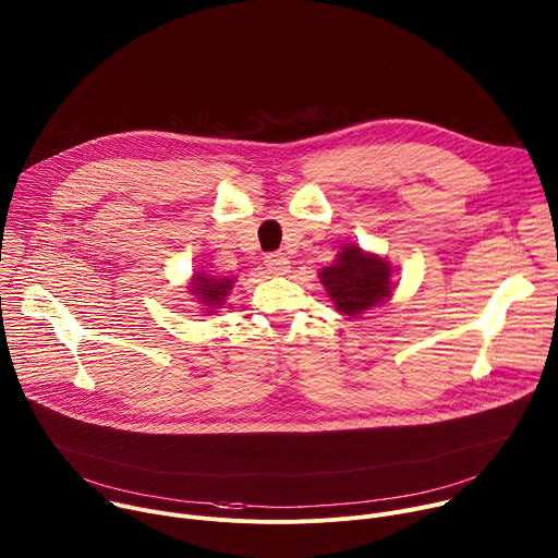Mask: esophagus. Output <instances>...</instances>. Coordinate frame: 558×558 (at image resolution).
Wrapping results in <instances>:
<instances>
[{
	"mask_svg": "<svg viewBox=\"0 0 558 558\" xmlns=\"http://www.w3.org/2000/svg\"><path fill=\"white\" fill-rule=\"evenodd\" d=\"M265 265H267V269L274 274V276H287L289 274V258L284 256V254H280V252H271V254H267L265 256Z\"/></svg>",
	"mask_w": 558,
	"mask_h": 558,
	"instance_id": "obj_1",
	"label": "esophagus"
}]
</instances>
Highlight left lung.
I'll return each instance as SVG.
<instances>
[{"label":"left lung","instance_id":"left-lung-1","mask_svg":"<svg viewBox=\"0 0 558 558\" xmlns=\"http://www.w3.org/2000/svg\"><path fill=\"white\" fill-rule=\"evenodd\" d=\"M320 278L338 311L353 317L377 306V302H384L390 293L388 265L377 256L364 254L355 245L344 247L338 263L325 267Z\"/></svg>","mask_w":558,"mask_h":558}]
</instances>
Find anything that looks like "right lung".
Listing matches in <instances>:
<instances>
[{
  "instance_id": "obj_1",
  "label": "right lung",
  "mask_w": 558,
  "mask_h": 558,
  "mask_svg": "<svg viewBox=\"0 0 558 558\" xmlns=\"http://www.w3.org/2000/svg\"><path fill=\"white\" fill-rule=\"evenodd\" d=\"M194 295H196V300H201V302H205L207 306H216V304H220L222 300H225V295L229 293V289H231V278H209V276H205V274H196L194 276ZM207 313H214V311H207Z\"/></svg>"
}]
</instances>
